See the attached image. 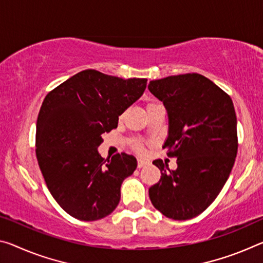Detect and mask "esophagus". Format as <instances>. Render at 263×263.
<instances>
[{
  "label": "esophagus",
  "instance_id": "1",
  "mask_svg": "<svg viewBox=\"0 0 263 263\" xmlns=\"http://www.w3.org/2000/svg\"><path fill=\"white\" fill-rule=\"evenodd\" d=\"M147 164H148V161L139 159V160H138V162H137V166H138V168H141V167H144V166H146Z\"/></svg>",
  "mask_w": 263,
  "mask_h": 263
}]
</instances>
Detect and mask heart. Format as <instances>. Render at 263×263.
Wrapping results in <instances>:
<instances>
[{"mask_svg": "<svg viewBox=\"0 0 263 263\" xmlns=\"http://www.w3.org/2000/svg\"><path fill=\"white\" fill-rule=\"evenodd\" d=\"M154 105H157V104L149 103L147 105V109H149V107H152ZM131 146L137 152H143V141H141L140 139H133L132 143H131Z\"/></svg>", "mask_w": 263, "mask_h": 263, "instance_id": "obj_1", "label": "heart"}]
</instances>
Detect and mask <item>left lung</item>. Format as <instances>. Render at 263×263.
Returning <instances> with one entry per match:
<instances>
[{"mask_svg": "<svg viewBox=\"0 0 263 263\" xmlns=\"http://www.w3.org/2000/svg\"><path fill=\"white\" fill-rule=\"evenodd\" d=\"M148 90L164 102L170 131L164 147L177 170L153 164L160 180L149 187L152 205L173 220L201 214L221 192L237 152L236 116L229 96L199 73L151 81Z\"/></svg>", "mask_w": 263, "mask_h": 263, "instance_id": "obj_1", "label": "left lung"}]
</instances>
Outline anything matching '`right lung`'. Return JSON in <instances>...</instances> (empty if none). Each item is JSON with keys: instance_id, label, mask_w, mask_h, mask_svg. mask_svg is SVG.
Returning a JSON list of instances; mask_svg holds the SVG:
<instances>
[{"instance_id": "1", "label": "right lung", "mask_w": 263, "mask_h": 263, "mask_svg": "<svg viewBox=\"0 0 263 263\" xmlns=\"http://www.w3.org/2000/svg\"><path fill=\"white\" fill-rule=\"evenodd\" d=\"M147 79H123L84 70L45 96L37 117L36 157L50 193L66 213L83 221L111 214L136 158L117 153L104 160L102 135L146 89ZM108 162L106 163V161Z\"/></svg>"}]
</instances>
